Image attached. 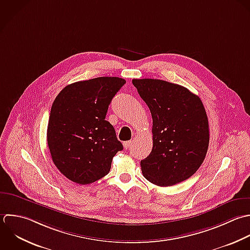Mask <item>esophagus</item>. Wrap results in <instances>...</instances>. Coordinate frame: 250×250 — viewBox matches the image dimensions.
Returning a JSON list of instances; mask_svg holds the SVG:
<instances>
[{"label":"esophagus","instance_id":"1","mask_svg":"<svg viewBox=\"0 0 250 250\" xmlns=\"http://www.w3.org/2000/svg\"><path fill=\"white\" fill-rule=\"evenodd\" d=\"M130 146H131V141H125V142H124V148H125V150H127Z\"/></svg>","mask_w":250,"mask_h":250}]
</instances>
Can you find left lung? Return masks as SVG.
<instances>
[{
  "mask_svg": "<svg viewBox=\"0 0 250 250\" xmlns=\"http://www.w3.org/2000/svg\"><path fill=\"white\" fill-rule=\"evenodd\" d=\"M132 83L153 119V149L140 163L143 176L161 187L188 179L200 168L209 144L202 100L188 88L163 80L134 79Z\"/></svg>",
  "mask_w": 250,
  "mask_h": 250,
  "instance_id": "1",
  "label": "left lung"
}]
</instances>
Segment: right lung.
Listing matches in <instances>:
<instances>
[{"instance_id": "right-lung-1", "label": "right lung", "mask_w": 250, "mask_h": 250, "mask_svg": "<svg viewBox=\"0 0 250 250\" xmlns=\"http://www.w3.org/2000/svg\"><path fill=\"white\" fill-rule=\"evenodd\" d=\"M125 83L99 77L65 86L54 99L47 145L53 164L73 182L90 184L107 175L113 157L123 150L115 128L105 120L115 94Z\"/></svg>"}]
</instances>
